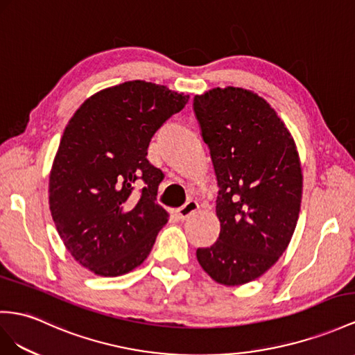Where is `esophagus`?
<instances>
[{
    "label": "esophagus",
    "instance_id": "1",
    "mask_svg": "<svg viewBox=\"0 0 355 355\" xmlns=\"http://www.w3.org/2000/svg\"><path fill=\"white\" fill-rule=\"evenodd\" d=\"M198 208H199V204L196 201H193V199H189V201L183 207L178 208L177 216L181 220H184V219H187V217L192 216L198 210Z\"/></svg>",
    "mask_w": 355,
    "mask_h": 355
}]
</instances>
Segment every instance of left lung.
Here are the masks:
<instances>
[{
	"instance_id": "1",
	"label": "left lung",
	"mask_w": 355,
	"mask_h": 355,
	"mask_svg": "<svg viewBox=\"0 0 355 355\" xmlns=\"http://www.w3.org/2000/svg\"><path fill=\"white\" fill-rule=\"evenodd\" d=\"M193 112L219 186L220 235L196 258L217 284L243 285L276 264L293 237L303 175L293 136L264 98L243 88L195 96Z\"/></svg>"
}]
</instances>
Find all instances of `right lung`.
<instances>
[{
    "label": "right lung",
    "instance_id": "obj_1",
    "mask_svg": "<svg viewBox=\"0 0 355 355\" xmlns=\"http://www.w3.org/2000/svg\"><path fill=\"white\" fill-rule=\"evenodd\" d=\"M189 96L145 80L98 91L69 121L49 177V207L64 246L80 266L115 277L148 257L166 210L156 204L162 171L150 141ZM142 180L139 196L134 181Z\"/></svg>",
    "mask_w": 355,
    "mask_h": 355
}]
</instances>
